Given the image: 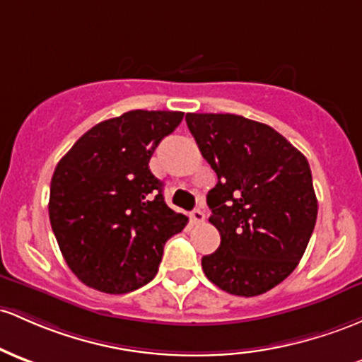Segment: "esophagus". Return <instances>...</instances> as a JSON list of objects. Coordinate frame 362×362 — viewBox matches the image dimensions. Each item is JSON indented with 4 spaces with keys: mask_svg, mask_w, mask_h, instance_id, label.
Segmentation results:
<instances>
[{
    "mask_svg": "<svg viewBox=\"0 0 362 362\" xmlns=\"http://www.w3.org/2000/svg\"><path fill=\"white\" fill-rule=\"evenodd\" d=\"M204 220H206V214H204V211H202V209H194V211L190 213V221H192L194 225H199Z\"/></svg>",
    "mask_w": 362,
    "mask_h": 362,
    "instance_id": "1",
    "label": "esophagus"
}]
</instances>
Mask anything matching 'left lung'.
I'll use <instances>...</instances> for the list:
<instances>
[{"label": "left lung", "instance_id": "obj_1", "mask_svg": "<svg viewBox=\"0 0 362 362\" xmlns=\"http://www.w3.org/2000/svg\"><path fill=\"white\" fill-rule=\"evenodd\" d=\"M185 122L218 175L208 206L221 242L202 257L204 275L233 296L272 291L297 268L316 225L308 160L275 129L240 115L187 113Z\"/></svg>", "mask_w": 362, "mask_h": 362}]
</instances>
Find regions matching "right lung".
<instances>
[{
  "mask_svg": "<svg viewBox=\"0 0 362 362\" xmlns=\"http://www.w3.org/2000/svg\"><path fill=\"white\" fill-rule=\"evenodd\" d=\"M182 118V111H127L87 130L54 168L51 228L87 287L127 293L149 284L165 242L187 225L149 170L154 149Z\"/></svg>",
  "mask_w": 362,
  "mask_h": 362,
  "instance_id": "add662e5",
  "label": "right lung"
}]
</instances>
